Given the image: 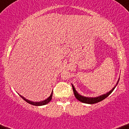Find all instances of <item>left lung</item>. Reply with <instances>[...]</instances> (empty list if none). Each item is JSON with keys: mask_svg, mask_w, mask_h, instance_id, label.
<instances>
[{"mask_svg": "<svg viewBox=\"0 0 129 129\" xmlns=\"http://www.w3.org/2000/svg\"><path fill=\"white\" fill-rule=\"evenodd\" d=\"M119 81V80H118V81H117L116 86H114V87H113V88L111 90H110L108 92L106 93V94H105L104 95H100V96H99V97H84V96L81 95L79 94L78 93V92L75 90V89L74 86H73V84H72V88H73V92H74V95L77 100H78L79 101L81 102L84 103V104H96V103H98V102H101L102 100H104L105 99L107 98L109 95L113 91V90L114 89V88H115L116 86H117V83H118Z\"/></svg>", "mask_w": 129, "mask_h": 129, "instance_id": "left-lung-1", "label": "left lung"}]
</instances>
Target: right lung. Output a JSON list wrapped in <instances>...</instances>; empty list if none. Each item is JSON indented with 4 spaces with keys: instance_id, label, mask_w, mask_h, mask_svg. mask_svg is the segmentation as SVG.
Here are the masks:
<instances>
[{
    "instance_id": "right-lung-1",
    "label": "right lung",
    "mask_w": 129,
    "mask_h": 129,
    "mask_svg": "<svg viewBox=\"0 0 129 129\" xmlns=\"http://www.w3.org/2000/svg\"><path fill=\"white\" fill-rule=\"evenodd\" d=\"M19 96L22 98L23 100H24L25 102H27V103H29V104H31V105H35V106H42V105H45L48 104L49 102L51 100V99H52V96H53V91H52V93L50 95V96L48 97V99H46V100H43V101H42V102H32L30 101V100H27V99H25L24 97H22V95H19Z\"/></svg>"
}]
</instances>
